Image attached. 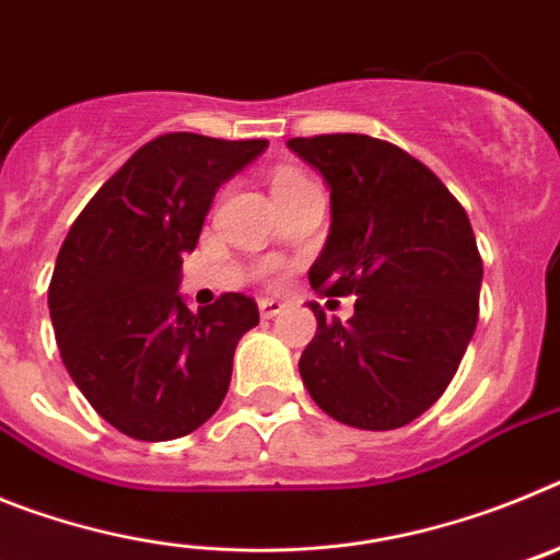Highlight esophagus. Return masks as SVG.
Segmentation results:
<instances>
[{
    "instance_id": "34e87169",
    "label": "esophagus",
    "mask_w": 560,
    "mask_h": 560,
    "mask_svg": "<svg viewBox=\"0 0 560 560\" xmlns=\"http://www.w3.org/2000/svg\"><path fill=\"white\" fill-rule=\"evenodd\" d=\"M257 311H260V316H264V319H271V316L283 314L285 303H280V300H271V296H264V300L257 303Z\"/></svg>"
}]
</instances>
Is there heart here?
<instances>
[{"instance_id":"heart-1","label":"heart","mask_w":560,"mask_h":560,"mask_svg":"<svg viewBox=\"0 0 560 560\" xmlns=\"http://www.w3.org/2000/svg\"><path fill=\"white\" fill-rule=\"evenodd\" d=\"M305 179V173L294 171V167H280V171H275V176H271V190H277V187H285L291 185V182H300Z\"/></svg>"}]
</instances>
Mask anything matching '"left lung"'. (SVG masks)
Masks as SVG:
<instances>
[{"label": "left lung", "mask_w": 560, "mask_h": 560, "mask_svg": "<svg viewBox=\"0 0 560 560\" xmlns=\"http://www.w3.org/2000/svg\"><path fill=\"white\" fill-rule=\"evenodd\" d=\"M330 187V232L314 291L355 294L348 323L311 303L300 375L345 427L387 432L446 393L479 316L482 257L471 221L423 162L368 133L294 137Z\"/></svg>", "instance_id": "obj_1"}]
</instances>
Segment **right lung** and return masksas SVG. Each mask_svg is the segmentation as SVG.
<instances>
[{
  "mask_svg": "<svg viewBox=\"0 0 560 560\" xmlns=\"http://www.w3.org/2000/svg\"><path fill=\"white\" fill-rule=\"evenodd\" d=\"M266 140L162 133L92 196L49 280L63 368L117 432L176 440L215 415L237 339L260 323L252 296L221 294L192 314L179 294L215 190Z\"/></svg>",
  "mask_w": 560,
  "mask_h": 560,
  "instance_id": "right-lung-1",
  "label": "right lung"
}]
</instances>
